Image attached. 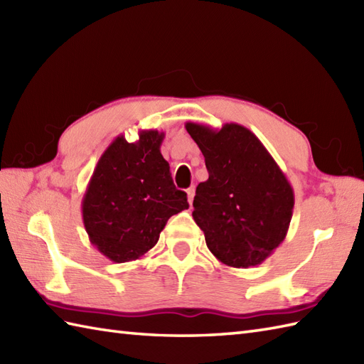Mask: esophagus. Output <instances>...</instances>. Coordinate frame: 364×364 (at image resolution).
I'll return each mask as SVG.
<instances>
[{
  "instance_id": "esophagus-1",
  "label": "esophagus",
  "mask_w": 364,
  "mask_h": 364,
  "mask_svg": "<svg viewBox=\"0 0 364 364\" xmlns=\"http://www.w3.org/2000/svg\"><path fill=\"white\" fill-rule=\"evenodd\" d=\"M194 196H196V188H189L188 189V202H189V205H192V202H194Z\"/></svg>"
}]
</instances>
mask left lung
<instances>
[{"instance_id":"1","label":"left lung","mask_w":364,"mask_h":364,"mask_svg":"<svg viewBox=\"0 0 364 364\" xmlns=\"http://www.w3.org/2000/svg\"><path fill=\"white\" fill-rule=\"evenodd\" d=\"M210 178L200 183L192 218L208 249L231 267L261 264L288 233L294 191L259 139L237 123L220 129L188 122Z\"/></svg>"}]
</instances>
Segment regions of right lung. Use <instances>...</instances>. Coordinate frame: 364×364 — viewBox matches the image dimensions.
Masks as SVG:
<instances>
[{
	"label": "right lung",
	"instance_id": "obj_1",
	"mask_svg": "<svg viewBox=\"0 0 364 364\" xmlns=\"http://www.w3.org/2000/svg\"><path fill=\"white\" fill-rule=\"evenodd\" d=\"M164 133L139 131V141L122 134L100 156L82 197V223L89 241L114 262L142 258L156 245L173 214L188 210L162 158Z\"/></svg>",
	"mask_w": 364,
	"mask_h": 364
}]
</instances>
